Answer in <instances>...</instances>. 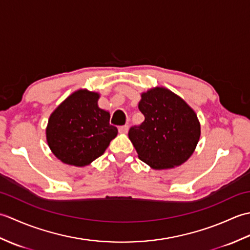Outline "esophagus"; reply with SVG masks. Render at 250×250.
Wrapping results in <instances>:
<instances>
[{
	"label": "esophagus",
	"mask_w": 250,
	"mask_h": 250,
	"mask_svg": "<svg viewBox=\"0 0 250 250\" xmlns=\"http://www.w3.org/2000/svg\"><path fill=\"white\" fill-rule=\"evenodd\" d=\"M118 130H119L120 133H122V134H126V133H128L129 126H128V125H122V126H120V128H119Z\"/></svg>",
	"instance_id": "obj_1"
}]
</instances>
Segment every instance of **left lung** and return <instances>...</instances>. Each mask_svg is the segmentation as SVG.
<instances>
[{
	"mask_svg": "<svg viewBox=\"0 0 250 250\" xmlns=\"http://www.w3.org/2000/svg\"><path fill=\"white\" fill-rule=\"evenodd\" d=\"M139 109L145 116L140 126L129 131L139 158L153 169L182 166L192 156L201 135L195 111L164 87L141 94Z\"/></svg>",
	"mask_w": 250,
	"mask_h": 250,
	"instance_id": "1",
	"label": "left lung"
}]
</instances>
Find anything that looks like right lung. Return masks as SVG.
<instances>
[{
	"label": "right lung",
	"mask_w": 250,
	"mask_h": 250,
	"mask_svg": "<svg viewBox=\"0 0 250 250\" xmlns=\"http://www.w3.org/2000/svg\"><path fill=\"white\" fill-rule=\"evenodd\" d=\"M99 92L79 89L52 111L46 128L51 152L63 163L86 167L102 156L118 134L109 111L99 107Z\"/></svg>",
	"instance_id": "right-lung-1"
}]
</instances>
